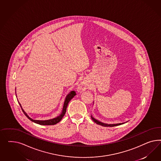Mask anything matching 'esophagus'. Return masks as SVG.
Returning <instances> with one entry per match:
<instances>
[{"label": "esophagus", "mask_w": 161, "mask_h": 161, "mask_svg": "<svg viewBox=\"0 0 161 161\" xmlns=\"http://www.w3.org/2000/svg\"><path fill=\"white\" fill-rule=\"evenodd\" d=\"M88 86L87 83H86V81H83L78 85V92L81 93L84 91H86L87 89H88Z\"/></svg>", "instance_id": "1"}]
</instances>
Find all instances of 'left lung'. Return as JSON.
<instances>
[{
	"label": "left lung",
	"mask_w": 161,
	"mask_h": 161,
	"mask_svg": "<svg viewBox=\"0 0 161 161\" xmlns=\"http://www.w3.org/2000/svg\"><path fill=\"white\" fill-rule=\"evenodd\" d=\"M91 117H92V120H93L94 122H95L96 123L98 124V125H99L102 126L114 127L116 126H119V125H121L122 124H124V123H117V124H106V123H103V122L98 121L97 119H94V117H92V116H91Z\"/></svg>",
	"instance_id": "left-lung-1"
}]
</instances>
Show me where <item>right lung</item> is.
Wrapping results in <instances>:
<instances>
[{
    "instance_id": "obj_1",
    "label": "right lung",
    "mask_w": 161,
    "mask_h": 161,
    "mask_svg": "<svg viewBox=\"0 0 161 161\" xmlns=\"http://www.w3.org/2000/svg\"><path fill=\"white\" fill-rule=\"evenodd\" d=\"M76 95V93L74 91H71L70 93L68 94V95L67 96V97L65 99V101H64V103L63 108V111L60 114V115L58 116V117H55L53 119H50V120H34L32 119H31V117H29L28 116V115L25 113L24 110H23V108H22V106L20 105L19 103L20 106L22 108V112L24 113L25 115L28 117L29 119L30 120H31L32 122H34L35 123H37V124H39L41 125H54L57 124V123H58L59 122L61 121V120L63 119V117H64V116L65 115V113H66V110H67V107L68 106V103L69 102V101L73 98Z\"/></svg>"
}]
</instances>
